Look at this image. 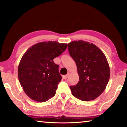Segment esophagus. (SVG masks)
Here are the masks:
<instances>
[{
  "label": "esophagus",
  "instance_id": "34e87169",
  "mask_svg": "<svg viewBox=\"0 0 127 127\" xmlns=\"http://www.w3.org/2000/svg\"><path fill=\"white\" fill-rule=\"evenodd\" d=\"M69 77V74H68L67 75H65V76H63V78L64 79H66Z\"/></svg>",
  "mask_w": 127,
  "mask_h": 127
}]
</instances>
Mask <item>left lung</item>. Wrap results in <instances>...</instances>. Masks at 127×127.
<instances>
[{
  "instance_id": "8db88e82",
  "label": "left lung",
  "mask_w": 127,
  "mask_h": 127,
  "mask_svg": "<svg viewBox=\"0 0 127 127\" xmlns=\"http://www.w3.org/2000/svg\"><path fill=\"white\" fill-rule=\"evenodd\" d=\"M68 51L79 76L78 83L69 86L72 95L82 101L95 99L104 92L110 78L106 57L95 45L82 40L69 43Z\"/></svg>"
}]
</instances>
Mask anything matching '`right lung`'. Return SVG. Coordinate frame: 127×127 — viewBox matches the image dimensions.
Listing matches in <instances>:
<instances>
[{
	"instance_id": "add662e5",
	"label": "right lung",
	"mask_w": 127,
	"mask_h": 127,
	"mask_svg": "<svg viewBox=\"0 0 127 127\" xmlns=\"http://www.w3.org/2000/svg\"><path fill=\"white\" fill-rule=\"evenodd\" d=\"M67 44L41 42L23 54L18 68V77L26 94L32 100L45 102L55 95L62 77L59 65L53 59L65 50Z\"/></svg>"
}]
</instances>
